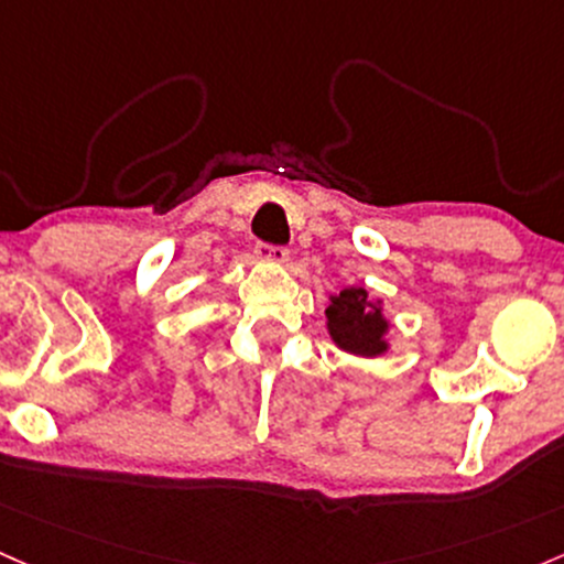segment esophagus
<instances>
[{
    "instance_id": "obj_1",
    "label": "esophagus",
    "mask_w": 564,
    "mask_h": 564,
    "mask_svg": "<svg viewBox=\"0 0 564 564\" xmlns=\"http://www.w3.org/2000/svg\"><path fill=\"white\" fill-rule=\"evenodd\" d=\"M257 259L264 264H286L289 262V251L283 246H268L259 243L257 246Z\"/></svg>"
}]
</instances>
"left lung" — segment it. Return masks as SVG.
Wrapping results in <instances>:
<instances>
[{"instance_id": "1", "label": "left lung", "mask_w": 564, "mask_h": 564, "mask_svg": "<svg viewBox=\"0 0 564 564\" xmlns=\"http://www.w3.org/2000/svg\"><path fill=\"white\" fill-rule=\"evenodd\" d=\"M326 332L339 350L358 358H377L391 350V321L382 313V300H372L364 286H345L329 296Z\"/></svg>"}]
</instances>
